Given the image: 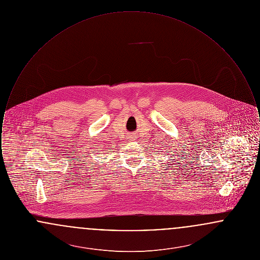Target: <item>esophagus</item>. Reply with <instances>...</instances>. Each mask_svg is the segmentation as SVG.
Wrapping results in <instances>:
<instances>
[{
  "mask_svg": "<svg viewBox=\"0 0 260 260\" xmlns=\"http://www.w3.org/2000/svg\"><path fill=\"white\" fill-rule=\"evenodd\" d=\"M132 139H135V138H134V136H133V135H132Z\"/></svg>",
  "mask_w": 260,
  "mask_h": 260,
  "instance_id": "1",
  "label": "esophagus"
}]
</instances>
